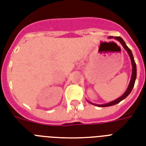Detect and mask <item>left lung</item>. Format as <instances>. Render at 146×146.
<instances>
[{
  "mask_svg": "<svg viewBox=\"0 0 146 146\" xmlns=\"http://www.w3.org/2000/svg\"><path fill=\"white\" fill-rule=\"evenodd\" d=\"M113 38L112 36H109V38ZM115 38L116 40H117L118 42H120V44H122V46L123 47V48L125 50H127V52L128 53V54H129V57H130V60H131V64H132V75H131V79H130V81H129V86L127 87V90L125 91V92L123 94L122 96H120V98H118L114 101H112L111 102H108V103H106V104H94V103H92L90 102H88L89 103H91V104H94V105H96V106L98 107H102V108H104V107H109V106H112V105H114V104H118L119 102H120L121 101H123V99H125L127 96H129V93L131 92V91L133 90V88L134 86V84H135V81H136V63H135V60H134L133 58V55L132 54L131 50L127 46V44L125 43V42L123 40L122 38L120 37H113Z\"/></svg>",
  "mask_w": 146,
  "mask_h": 146,
  "instance_id": "obj_1",
  "label": "left lung"
}]
</instances>
